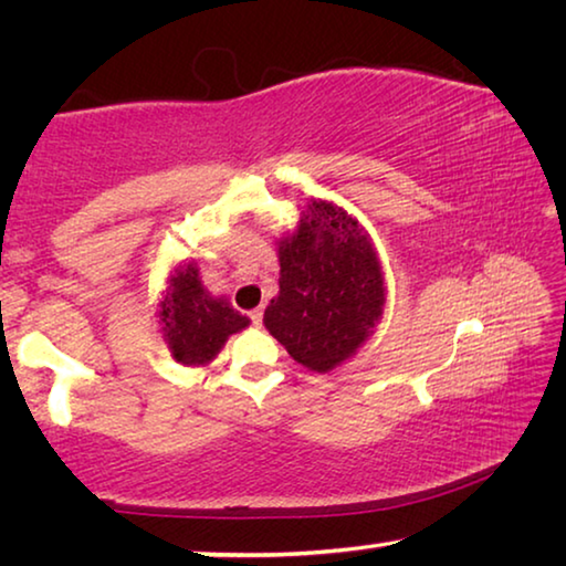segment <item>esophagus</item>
<instances>
[{"label": "esophagus", "mask_w": 566, "mask_h": 566, "mask_svg": "<svg viewBox=\"0 0 566 566\" xmlns=\"http://www.w3.org/2000/svg\"><path fill=\"white\" fill-rule=\"evenodd\" d=\"M262 317H264V312H262V310H254V312H249V319H252L254 327H260V324H262Z\"/></svg>", "instance_id": "esophagus-1"}]
</instances>
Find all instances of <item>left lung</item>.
Instances as JSON below:
<instances>
[{
  "label": "left lung",
  "mask_w": 566,
  "mask_h": 566,
  "mask_svg": "<svg viewBox=\"0 0 566 566\" xmlns=\"http://www.w3.org/2000/svg\"><path fill=\"white\" fill-rule=\"evenodd\" d=\"M280 266L264 327L294 361L324 375L367 342L385 312L375 247L352 214L314 199L280 242Z\"/></svg>",
  "instance_id": "obj_1"
}]
</instances>
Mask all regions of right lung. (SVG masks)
<instances>
[{
    "instance_id": "obj_1",
    "label": "right lung",
    "mask_w": 566,
    "mask_h": 566,
    "mask_svg": "<svg viewBox=\"0 0 566 566\" xmlns=\"http://www.w3.org/2000/svg\"><path fill=\"white\" fill-rule=\"evenodd\" d=\"M159 324L171 357L187 367L212 361L229 334L249 327L232 304L222 296H209L195 264H179L167 280L159 302Z\"/></svg>"
}]
</instances>
